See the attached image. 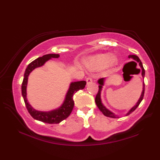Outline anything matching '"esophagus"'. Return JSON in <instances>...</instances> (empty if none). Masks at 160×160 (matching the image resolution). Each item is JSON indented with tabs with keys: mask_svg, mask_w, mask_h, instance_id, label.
Wrapping results in <instances>:
<instances>
[{
	"mask_svg": "<svg viewBox=\"0 0 160 160\" xmlns=\"http://www.w3.org/2000/svg\"><path fill=\"white\" fill-rule=\"evenodd\" d=\"M86 82H87V84H88V85L92 83V78L91 77L87 78H86Z\"/></svg>",
	"mask_w": 160,
	"mask_h": 160,
	"instance_id": "34e87169",
	"label": "esophagus"
}]
</instances>
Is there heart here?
<instances>
[{
  "label": "heart",
  "mask_w": 160,
  "mask_h": 160,
  "mask_svg": "<svg viewBox=\"0 0 160 160\" xmlns=\"http://www.w3.org/2000/svg\"><path fill=\"white\" fill-rule=\"evenodd\" d=\"M116 61V57H112L110 53H100L86 59L85 66L90 70H98L107 66L108 65H113Z\"/></svg>",
  "instance_id": "1"
}]
</instances>
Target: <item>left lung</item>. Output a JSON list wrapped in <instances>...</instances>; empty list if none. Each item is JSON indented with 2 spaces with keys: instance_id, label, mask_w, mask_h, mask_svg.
Wrapping results in <instances>:
<instances>
[{
  "instance_id": "obj_1",
  "label": "left lung",
  "mask_w": 160,
  "mask_h": 160,
  "mask_svg": "<svg viewBox=\"0 0 160 160\" xmlns=\"http://www.w3.org/2000/svg\"><path fill=\"white\" fill-rule=\"evenodd\" d=\"M128 58L133 59V60H135V61H137L138 63H139V66H140V68H141V69H142V76L143 79H144V77H145V69H144V68H143L142 63L141 61L140 60V58L138 57L137 56H135V55H130V56H128ZM104 79H105V78H100V79L98 80V83H99V85L98 92H97V94L96 97H95L96 104H97V107L99 108V109L101 111L103 114H104V116H107V117H110V118H118V116H117V115L114 114V113L111 112L110 110L107 109V108L104 106V104H103L102 102L101 92H102V90L103 85H104ZM144 93H145V83H144V82H142V93H141V95H140V99H138V102L136 103V104H135L133 107L131 108V110H130L129 112L126 113V116L129 115L130 113H131L132 112H134V111L136 109V108L139 106V104H140V102H142V100L143 99V97H144Z\"/></svg>"
}]
</instances>
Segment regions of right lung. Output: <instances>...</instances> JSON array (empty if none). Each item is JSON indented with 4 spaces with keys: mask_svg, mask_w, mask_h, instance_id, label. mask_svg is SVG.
<instances>
[{
    "mask_svg": "<svg viewBox=\"0 0 160 160\" xmlns=\"http://www.w3.org/2000/svg\"><path fill=\"white\" fill-rule=\"evenodd\" d=\"M59 56H60L59 54H47V55L43 56L42 57H39L31 62L25 70L23 81L22 83V95L23 97L28 112L34 119L47 123H58L68 117L74 107V101L73 97H72L73 94L77 92L78 90L85 88L86 85V82L84 80L70 83L63 103L60 107L56 109L51 110L49 112H41V111L34 109L29 104L28 99H27V85H28V77L30 72L36 68L42 66L49 59L52 58H57Z\"/></svg>",
    "mask_w": 160,
    "mask_h": 160,
    "instance_id": "obj_1",
    "label": "right lung"
}]
</instances>
